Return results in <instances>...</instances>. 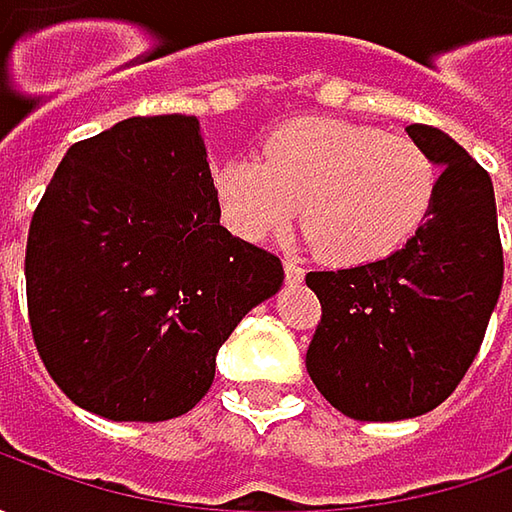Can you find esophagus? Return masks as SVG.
<instances>
[{
	"label": "esophagus",
	"mask_w": 512,
	"mask_h": 512,
	"mask_svg": "<svg viewBox=\"0 0 512 512\" xmlns=\"http://www.w3.org/2000/svg\"><path fill=\"white\" fill-rule=\"evenodd\" d=\"M285 279L290 285L302 282V279H305V267L299 265L296 259H285Z\"/></svg>",
	"instance_id": "34e87169"
}]
</instances>
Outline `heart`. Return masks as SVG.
<instances>
[{"label": "heart", "mask_w": 512, "mask_h": 512, "mask_svg": "<svg viewBox=\"0 0 512 512\" xmlns=\"http://www.w3.org/2000/svg\"><path fill=\"white\" fill-rule=\"evenodd\" d=\"M210 185L225 225L259 242L296 213L336 265L382 259L422 225L436 165L422 145L367 125L296 119L267 133L259 156L216 165Z\"/></svg>", "instance_id": "1"}]
</instances>
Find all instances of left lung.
Masks as SVG:
<instances>
[{
  "mask_svg": "<svg viewBox=\"0 0 512 512\" xmlns=\"http://www.w3.org/2000/svg\"><path fill=\"white\" fill-rule=\"evenodd\" d=\"M407 136L442 168L416 236L379 262L305 276L322 305L307 373L356 422H399L439 407L476 359L502 293L487 170L439 128L410 125Z\"/></svg>",
  "mask_w": 512,
  "mask_h": 512,
  "instance_id": "obj_1",
  "label": "left lung"
}]
</instances>
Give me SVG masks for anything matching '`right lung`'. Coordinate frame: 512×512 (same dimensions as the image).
<instances>
[{
	"instance_id": "add662e5",
	"label": "right lung",
	"mask_w": 512,
	"mask_h": 512,
	"mask_svg": "<svg viewBox=\"0 0 512 512\" xmlns=\"http://www.w3.org/2000/svg\"><path fill=\"white\" fill-rule=\"evenodd\" d=\"M196 116H133L70 145L33 210V344L70 402L168 422L210 390L216 353L285 279L219 225Z\"/></svg>"
}]
</instances>
